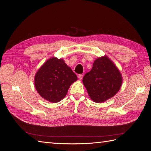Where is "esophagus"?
Returning a JSON list of instances; mask_svg holds the SVG:
<instances>
[{
	"label": "esophagus",
	"instance_id": "34e87169",
	"mask_svg": "<svg viewBox=\"0 0 151 151\" xmlns=\"http://www.w3.org/2000/svg\"><path fill=\"white\" fill-rule=\"evenodd\" d=\"M78 77H79V80H82V79H83V74H79L78 76Z\"/></svg>",
	"mask_w": 151,
	"mask_h": 151
}]
</instances>
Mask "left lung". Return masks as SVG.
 Here are the masks:
<instances>
[{
  "label": "left lung",
  "mask_w": 151,
  "mask_h": 151,
  "mask_svg": "<svg viewBox=\"0 0 151 151\" xmlns=\"http://www.w3.org/2000/svg\"><path fill=\"white\" fill-rule=\"evenodd\" d=\"M122 76L106 55L94 60L92 69L86 73L83 83L90 98L96 103H103L113 97L122 84Z\"/></svg>",
  "instance_id": "left-lung-1"
}]
</instances>
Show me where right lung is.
I'll list each match as a JSON object with an SVG mask.
<instances>
[{
	"label": "right lung",
	"instance_id": "1",
	"mask_svg": "<svg viewBox=\"0 0 151 151\" xmlns=\"http://www.w3.org/2000/svg\"><path fill=\"white\" fill-rule=\"evenodd\" d=\"M77 77L62 58H50L41 66L35 76V86L43 99L59 102L66 96L70 85Z\"/></svg>",
	"mask_w": 151,
	"mask_h": 151
}]
</instances>
